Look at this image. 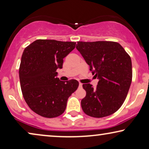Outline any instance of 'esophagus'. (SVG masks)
Returning <instances> with one entry per match:
<instances>
[{
	"label": "esophagus",
	"instance_id": "esophagus-1",
	"mask_svg": "<svg viewBox=\"0 0 149 149\" xmlns=\"http://www.w3.org/2000/svg\"><path fill=\"white\" fill-rule=\"evenodd\" d=\"M83 84L81 83H79V87H82Z\"/></svg>",
	"mask_w": 149,
	"mask_h": 149
}]
</instances>
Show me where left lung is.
Wrapping results in <instances>:
<instances>
[{"label":"left lung","instance_id":"left-lung-1","mask_svg":"<svg viewBox=\"0 0 149 149\" xmlns=\"http://www.w3.org/2000/svg\"><path fill=\"white\" fill-rule=\"evenodd\" d=\"M77 49L99 81L93 87L83 84L86 95L81 100L84 113L102 118L115 113L127 97L132 79L131 58L114 41H78Z\"/></svg>","mask_w":149,"mask_h":149}]
</instances>
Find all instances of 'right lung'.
<instances>
[{
  "instance_id": "1",
  "label": "right lung",
  "mask_w": 149,
  "mask_h": 149,
  "mask_svg": "<svg viewBox=\"0 0 149 149\" xmlns=\"http://www.w3.org/2000/svg\"><path fill=\"white\" fill-rule=\"evenodd\" d=\"M75 42L38 39L24 49L19 74L22 95L32 111L46 118L62 115L70 95L77 90L74 79L60 81L56 76Z\"/></svg>"
}]
</instances>
